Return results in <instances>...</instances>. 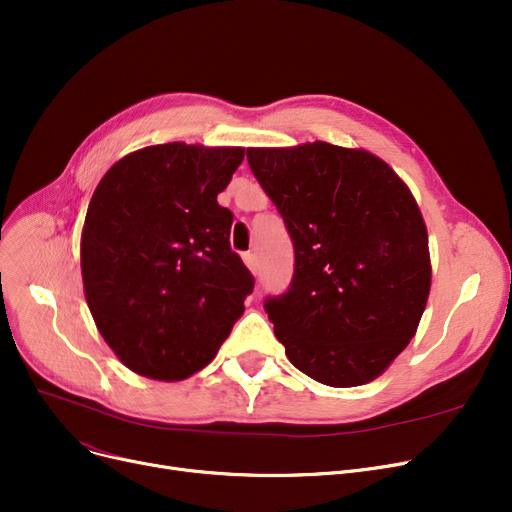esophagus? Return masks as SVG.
Here are the masks:
<instances>
[{"label":"esophagus","mask_w":512,"mask_h":512,"mask_svg":"<svg viewBox=\"0 0 512 512\" xmlns=\"http://www.w3.org/2000/svg\"><path fill=\"white\" fill-rule=\"evenodd\" d=\"M242 261H245V265L249 267L251 274L257 272V257H255V253H245V255H242Z\"/></svg>","instance_id":"1"}]
</instances>
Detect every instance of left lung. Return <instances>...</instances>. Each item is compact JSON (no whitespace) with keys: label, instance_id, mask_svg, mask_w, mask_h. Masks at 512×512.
I'll return each instance as SVG.
<instances>
[{"label":"left lung","instance_id":"1","mask_svg":"<svg viewBox=\"0 0 512 512\" xmlns=\"http://www.w3.org/2000/svg\"><path fill=\"white\" fill-rule=\"evenodd\" d=\"M247 159L294 245L292 284L265 303L288 361L332 388L380 378L432 288L411 188L382 157L326 141L249 147Z\"/></svg>","mask_w":512,"mask_h":512}]
</instances>
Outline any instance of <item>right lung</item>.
<instances>
[{"mask_svg": "<svg viewBox=\"0 0 512 512\" xmlns=\"http://www.w3.org/2000/svg\"><path fill=\"white\" fill-rule=\"evenodd\" d=\"M242 159L245 147L151 145L95 188L80 234L85 299L107 346L143 378H191L245 311L253 276L218 203Z\"/></svg>", "mask_w": 512, "mask_h": 512, "instance_id": "obj_1", "label": "right lung"}]
</instances>
